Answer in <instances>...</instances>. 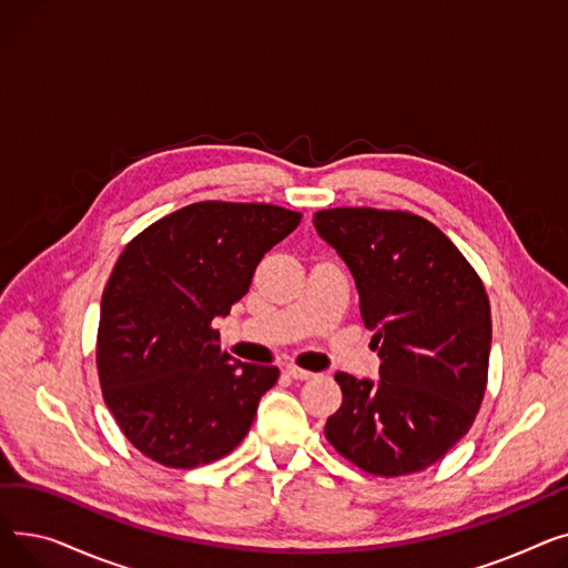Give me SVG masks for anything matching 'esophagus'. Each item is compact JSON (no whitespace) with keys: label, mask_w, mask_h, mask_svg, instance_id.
Masks as SVG:
<instances>
[{"label":"esophagus","mask_w":568,"mask_h":568,"mask_svg":"<svg viewBox=\"0 0 568 568\" xmlns=\"http://www.w3.org/2000/svg\"><path fill=\"white\" fill-rule=\"evenodd\" d=\"M285 373L292 377V379H311L313 377V373L311 371H304V368H296V366H287L285 368Z\"/></svg>","instance_id":"esophagus-1"}]
</instances>
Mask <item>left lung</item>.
<instances>
[{
	"label": "left lung",
	"mask_w": 568,
	"mask_h": 568,
	"mask_svg": "<svg viewBox=\"0 0 568 568\" xmlns=\"http://www.w3.org/2000/svg\"><path fill=\"white\" fill-rule=\"evenodd\" d=\"M317 234L347 264L379 377L336 373L343 405L326 439L354 465L403 476L437 463L467 435L484 400L490 304L452 239L407 212L326 209Z\"/></svg>",
	"instance_id": "8db88e82"
}]
</instances>
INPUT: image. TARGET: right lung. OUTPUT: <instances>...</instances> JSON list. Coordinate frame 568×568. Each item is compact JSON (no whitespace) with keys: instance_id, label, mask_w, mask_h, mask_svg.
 I'll list each match as a JSON object with an SVG mask.
<instances>
[{"instance_id":"add662e5","label":"right lung","mask_w":568,"mask_h":568,"mask_svg":"<svg viewBox=\"0 0 568 568\" xmlns=\"http://www.w3.org/2000/svg\"><path fill=\"white\" fill-rule=\"evenodd\" d=\"M300 223L274 204L195 202L149 225L116 260L97 364L108 409L146 458L191 469L246 437L281 373L221 352L212 320L230 315L264 253Z\"/></svg>"}]
</instances>
